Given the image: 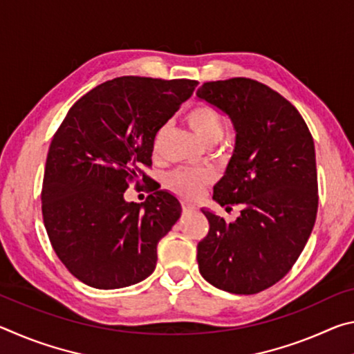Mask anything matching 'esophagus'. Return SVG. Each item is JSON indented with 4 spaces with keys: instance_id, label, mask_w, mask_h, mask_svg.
Listing matches in <instances>:
<instances>
[{
    "instance_id": "esophagus-1",
    "label": "esophagus",
    "mask_w": 354,
    "mask_h": 354,
    "mask_svg": "<svg viewBox=\"0 0 354 354\" xmlns=\"http://www.w3.org/2000/svg\"><path fill=\"white\" fill-rule=\"evenodd\" d=\"M181 205H183L184 211H194V209H196L195 205H192V203H189V201H183Z\"/></svg>"
}]
</instances>
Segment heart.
<instances>
[{"label":"heart","instance_id":"1","mask_svg":"<svg viewBox=\"0 0 354 354\" xmlns=\"http://www.w3.org/2000/svg\"><path fill=\"white\" fill-rule=\"evenodd\" d=\"M185 122L194 131L198 139L206 143V145H212V143L218 142L223 136L225 131V122L221 112L217 107L206 103V101H196L192 104L187 111H185ZM160 139H162V133L156 136L154 147L158 148ZM209 183V176L203 171H194V170H176L169 176V185L173 192L178 195L184 196V198H196L205 189V185Z\"/></svg>","mask_w":354,"mask_h":354}]
</instances>
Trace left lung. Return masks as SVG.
<instances>
[{"label":"left lung","mask_w":354,"mask_h":354,"mask_svg":"<svg viewBox=\"0 0 354 354\" xmlns=\"http://www.w3.org/2000/svg\"><path fill=\"white\" fill-rule=\"evenodd\" d=\"M196 95L234 124L236 148L214 200L226 211L242 206L232 223L203 211L209 232L196 248L198 268L217 289L253 295L289 273L313 232L314 139L290 101L250 77L205 82Z\"/></svg>","instance_id":"8db88e82"}]
</instances>
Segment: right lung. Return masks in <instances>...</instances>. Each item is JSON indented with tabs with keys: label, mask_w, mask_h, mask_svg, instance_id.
<instances>
[{
	"label": "right lung",
	"mask_w": 354,
	"mask_h": 354,
	"mask_svg": "<svg viewBox=\"0 0 354 354\" xmlns=\"http://www.w3.org/2000/svg\"><path fill=\"white\" fill-rule=\"evenodd\" d=\"M198 81L122 76L71 106L46 156L41 214L51 247L67 270L95 289H122L154 272L158 243L181 215L171 194L153 189L124 201L131 183H147L158 131Z\"/></svg>",
	"instance_id": "add662e5"
}]
</instances>
